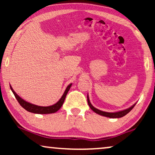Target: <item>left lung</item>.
I'll return each instance as SVG.
<instances>
[{
	"instance_id": "8db88e82",
	"label": "left lung",
	"mask_w": 155,
	"mask_h": 155,
	"mask_svg": "<svg viewBox=\"0 0 155 155\" xmlns=\"http://www.w3.org/2000/svg\"><path fill=\"white\" fill-rule=\"evenodd\" d=\"M87 102L88 104L90 106V109L92 110L93 111L95 112V113L99 114L100 116H105V117H109V118H121L123 116H126L127 114H128L131 110L133 109V108L135 107V105L136 104V103L134 104L133 106H131L130 107L128 108V109L122 110V111H116V112H106V111H101V110L97 109V108L94 107L92 106V104H91L90 99H89V96L87 94Z\"/></svg>"
}]
</instances>
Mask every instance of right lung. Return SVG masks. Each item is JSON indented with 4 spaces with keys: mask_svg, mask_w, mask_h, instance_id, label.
Segmentation results:
<instances>
[{
    "mask_svg": "<svg viewBox=\"0 0 155 155\" xmlns=\"http://www.w3.org/2000/svg\"><path fill=\"white\" fill-rule=\"evenodd\" d=\"M71 86H72V83L68 84L66 89H65V92L62 95V97H61V98L59 99L56 104H53L51 106H48V107H41V106L35 105L31 103L27 102V101L21 98V97L19 96L15 92L11 85H10V90H12V93L14 94L15 97L16 99L18 100L19 104L21 105V107L24 108V109L25 110H27V111L31 112V113H34V114H48L56 113V111H58V110L61 109V107H62L63 102H64L65 97H66L68 92V91Z\"/></svg>",
    "mask_w": 155,
    "mask_h": 155,
    "instance_id": "obj_1",
    "label": "right lung"
}]
</instances>
